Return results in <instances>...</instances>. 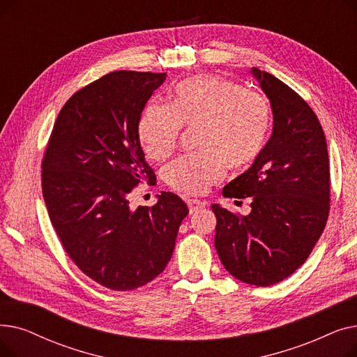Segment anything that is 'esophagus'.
<instances>
[{
    "label": "esophagus",
    "instance_id": "esophagus-1",
    "mask_svg": "<svg viewBox=\"0 0 357 357\" xmlns=\"http://www.w3.org/2000/svg\"><path fill=\"white\" fill-rule=\"evenodd\" d=\"M186 202H188V208H190V213H191V214L205 207V202H202V201H199V199H188Z\"/></svg>",
    "mask_w": 357,
    "mask_h": 357
}]
</instances>
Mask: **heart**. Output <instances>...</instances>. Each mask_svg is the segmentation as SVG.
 Returning a JSON list of instances; mask_svg holds the SVG:
<instances>
[{"label":"heart","instance_id":"1","mask_svg":"<svg viewBox=\"0 0 357 357\" xmlns=\"http://www.w3.org/2000/svg\"><path fill=\"white\" fill-rule=\"evenodd\" d=\"M199 153L167 165L165 181L185 194H202L230 167L253 163L264 150L271 127L265 98L217 75H199L176 85L171 105L150 101L139 119L146 155L163 160L178 143L181 127H198Z\"/></svg>","mask_w":357,"mask_h":357}]
</instances>
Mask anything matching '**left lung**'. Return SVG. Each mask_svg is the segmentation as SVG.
Returning a JSON list of instances; mask_svg holds the SVG:
<instances>
[{
	"label": "left lung",
	"mask_w": 357,
	"mask_h": 357,
	"mask_svg": "<svg viewBox=\"0 0 357 357\" xmlns=\"http://www.w3.org/2000/svg\"><path fill=\"white\" fill-rule=\"evenodd\" d=\"M271 101L273 131L259 158L224 186L227 198L252 197L249 215L213 204L214 246L241 282L271 287L312 252L330 211V162L323 127L311 107L273 75L252 68Z\"/></svg>",
	"instance_id": "obj_1"
}]
</instances>
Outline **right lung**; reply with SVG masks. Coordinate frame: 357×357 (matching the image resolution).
<instances>
[{"mask_svg": "<svg viewBox=\"0 0 357 357\" xmlns=\"http://www.w3.org/2000/svg\"><path fill=\"white\" fill-rule=\"evenodd\" d=\"M166 73L117 70L75 92L54 121L42 162L52 226L72 261L112 291H133L160 275L188 215L172 192L130 208L128 194L156 181L139 139L142 111Z\"/></svg>", "mask_w": 357, "mask_h": 357, "instance_id": "obj_1", "label": "right lung"}]
</instances>
